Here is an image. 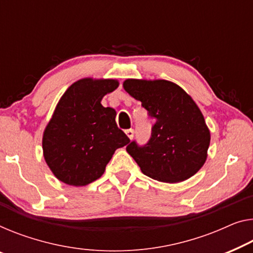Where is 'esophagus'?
<instances>
[{
	"label": "esophagus",
	"mask_w": 253,
	"mask_h": 253,
	"mask_svg": "<svg viewBox=\"0 0 253 253\" xmlns=\"http://www.w3.org/2000/svg\"><path fill=\"white\" fill-rule=\"evenodd\" d=\"M125 133H126V135H127L128 138H129V139H131V138L134 137V130L133 129H127Z\"/></svg>",
	"instance_id": "esophagus-1"
}]
</instances>
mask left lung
I'll use <instances>...</instances> for the list:
<instances>
[{"instance_id":"obj_1","label":"left lung","mask_w":253,"mask_h":253,"mask_svg":"<svg viewBox=\"0 0 253 253\" xmlns=\"http://www.w3.org/2000/svg\"><path fill=\"white\" fill-rule=\"evenodd\" d=\"M123 86L156 119L144 146L134 141L126 148L143 174L164 183L197 174L208 157L210 130L193 99L165 79H126Z\"/></svg>"}]
</instances>
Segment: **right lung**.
<instances>
[{
	"instance_id": "add662e5",
	"label": "right lung",
	"mask_w": 253,
	"mask_h": 253,
	"mask_svg": "<svg viewBox=\"0 0 253 253\" xmlns=\"http://www.w3.org/2000/svg\"><path fill=\"white\" fill-rule=\"evenodd\" d=\"M117 79L82 78L70 85L43 134L45 163L60 182L85 186L103 175L115 151L129 143L117 127L116 110L101 104Z\"/></svg>"
}]
</instances>
